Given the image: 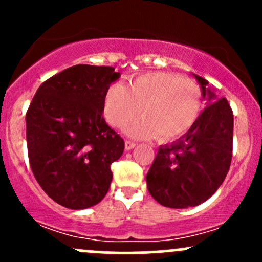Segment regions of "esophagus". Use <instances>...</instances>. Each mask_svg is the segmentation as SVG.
Segmentation results:
<instances>
[{
  "mask_svg": "<svg viewBox=\"0 0 262 262\" xmlns=\"http://www.w3.org/2000/svg\"><path fill=\"white\" fill-rule=\"evenodd\" d=\"M136 142H132V141H125V149L126 150H130L136 147Z\"/></svg>",
  "mask_w": 262,
  "mask_h": 262,
  "instance_id": "obj_1",
  "label": "esophagus"
}]
</instances>
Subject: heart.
<instances>
[{
    "label": "heart",
    "mask_w": 262,
    "mask_h": 262,
    "mask_svg": "<svg viewBox=\"0 0 262 262\" xmlns=\"http://www.w3.org/2000/svg\"><path fill=\"white\" fill-rule=\"evenodd\" d=\"M129 128V136L162 141L180 138L196 123L202 113V91L194 81L178 73L149 72L129 82L113 83L104 95V115L110 125Z\"/></svg>",
    "instance_id": "obj_1"
}]
</instances>
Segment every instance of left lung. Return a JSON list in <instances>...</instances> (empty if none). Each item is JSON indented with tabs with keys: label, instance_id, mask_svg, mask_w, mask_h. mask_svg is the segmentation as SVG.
Listing matches in <instances>:
<instances>
[{
	"label": "left lung",
	"instance_id": "left-lung-1",
	"mask_svg": "<svg viewBox=\"0 0 262 262\" xmlns=\"http://www.w3.org/2000/svg\"><path fill=\"white\" fill-rule=\"evenodd\" d=\"M208 100L196 123L170 146H161L147 173L148 191L161 205L196 207L209 199L228 173L233 148V113L216 99L208 81L194 75Z\"/></svg>",
	"mask_w": 262,
	"mask_h": 262
}]
</instances>
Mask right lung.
Here are the masks:
<instances>
[{
    "mask_svg": "<svg viewBox=\"0 0 262 262\" xmlns=\"http://www.w3.org/2000/svg\"><path fill=\"white\" fill-rule=\"evenodd\" d=\"M120 77L115 68L77 64L40 84L26 113L31 171L55 203L86 209L112 184L124 141L105 121L104 95Z\"/></svg>",
    "mask_w": 262,
    "mask_h": 262,
    "instance_id": "obj_1",
    "label": "right lung"
}]
</instances>
